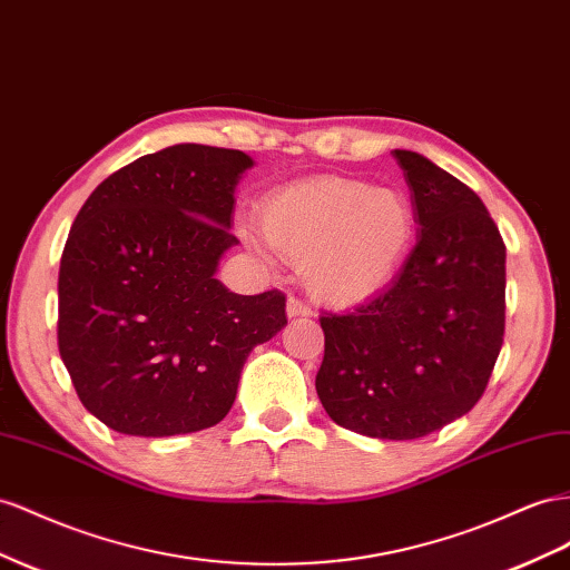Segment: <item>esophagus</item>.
Here are the masks:
<instances>
[{"label": "esophagus", "instance_id": "1", "mask_svg": "<svg viewBox=\"0 0 570 570\" xmlns=\"http://www.w3.org/2000/svg\"><path fill=\"white\" fill-rule=\"evenodd\" d=\"M287 316H289V318H306V316H312V306L306 304L304 299H299V297H289V299H287Z\"/></svg>", "mask_w": 570, "mask_h": 570}]
</instances>
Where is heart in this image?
<instances>
[{"label":"heart","instance_id":"obj_1","mask_svg":"<svg viewBox=\"0 0 570 570\" xmlns=\"http://www.w3.org/2000/svg\"><path fill=\"white\" fill-rule=\"evenodd\" d=\"M258 220L273 252L304 264L314 295L341 306L386 289L414 239L405 194L331 175L271 191L258 206Z\"/></svg>","mask_w":570,"mask_h":570}]
</instances>
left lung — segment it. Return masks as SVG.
<instances>
[{
  "mask_svg": "<svg viewBox=\"0 0 570 570\" xmlns=\"http://www.w3.org/2000/svg\"><path fill=\"white\" fill-rule=\"evenodd\" d=\"M417 244L389 289L323 314L316 393L328 417L372 439H420L470 412L503 345L505 244L482 198L429 158L393 150Z\"/></svg>",
  "mask_w": 570,
  "mask_h": 570,
  "instance_id": "1",
  "label": "left lung"
}]
</instances>
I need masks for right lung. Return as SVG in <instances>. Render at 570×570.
<instances>
[{
	"label": "right lung",
	"mask_w": 570,
	"mask_h": 570,
	"mask_svg": "<svg viewBox=\"0 0 570 570\" xmlns=\"http://www.w3.org/2000/svg\"><path fill=\"white\" fill-rule=\"evenodd\" d=\"M242 150L179 144L107 177L59 264L57 343L83 407L119 434L218 424L249 352L285 323V295H235L215 271L237 244Z\"/></svg>",
	"instance_id": "right-lung-1"
}]
</instances>
